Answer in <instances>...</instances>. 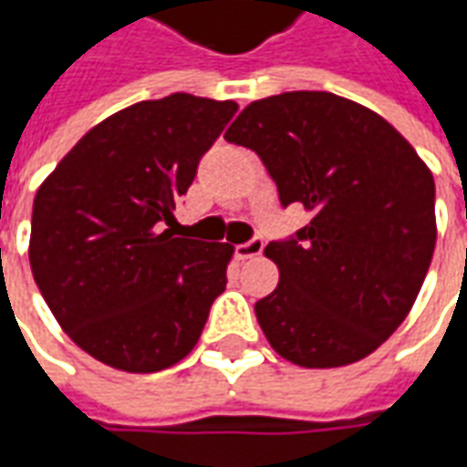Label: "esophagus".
<instances>
[{
	"label": "esophagus",
	"mask_w": 467,
	"mask_h": 467,
	"mask_svg": "<svg viewBox=\"0 0 467 467\" xmlns=\"http://www.w3.org/2000/svg\"><path fill=\"white\" fill-rule=\"evenodd\" d=\"M262 249H265V242L262 239H252V242L236 246V257L239 260H254V257H260Z\"/></svg>",
	"instance_id": "esophagus-1"
}]
</instances>
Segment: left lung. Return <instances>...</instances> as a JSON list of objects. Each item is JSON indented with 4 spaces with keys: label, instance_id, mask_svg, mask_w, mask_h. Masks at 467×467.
I'll return each mask as SVG.
<instances>
[{
    "label": "left lung",
    "instance_id": "1",
    "mask_svg": "<svg viewBox=\"0 0 467 467\" xmlns=\"http://www.w3.org/2000/svg\"><path fill=\"white\" fill-rule=\"evenodd\" d=\"M225 140L260 155L280 205L312 215L265 246L280 270L278 288L254 304L267 343L306 368L367 358L400 327L431 265L429 166L389 121L325 90L254 100Z\"/></svg>",
    "mask_w": 467,
    "mask_h": 467
}]
</instances>
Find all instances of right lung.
Returning <instances> with one entry per match:
<instances>
[{"label":"right lung","mask_w":467,"mask_h":467,"mask_svg":"<svg viewBox=\"0 0 467 467\" xmlns=\"http://www.w3.org/2000/svg\"><path fill=\"white\" fill-rule=\"evenodd\" d=\"M236 109L189 93L140 100L96 124L36 192L27 246L36 285L100 364L153 374L197 346L234 246L179 239L171 225Z\"/></svg>","instance_id":"right-lung-1"}]
</instances>
